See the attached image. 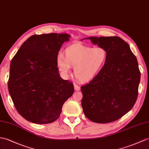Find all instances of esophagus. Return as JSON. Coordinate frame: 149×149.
<instances>
[{
  "label": "esophagus",
  "instance_id": "esophagus-1",
  "mask_svg": "<svg viewBox=\"0 0 149 149\" xmlns=\"http://www.w3.org/2000/svg\"><path fill=\"white\" fill-rule=\"evenodd\" d=\"M74 86L75 91H79V90H80V89H81L80 86H79L77 85V84H74Z\"/></svg>",
  "mask_w": 149,
  "mask_h": 149
}]
</instances>
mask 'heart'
<instances>
[{"mask_svg":"<svg viewBox=\"0 0 149 149\" xmlns=\"http://www.w3.org/2000/svg\"><path fill=\"white\" fill-rule=\"evenodd\" d=\"M56 58V67L63 77L70 73L72 67L74 73L79 81L86 82L91 81L101 71L107 60V51L102 47L85 46L74 44L68 46Z\"/></svg>","mask_w":149,"mask_h":149,"instance_id":"heart-1","label":"heart"}]
</instances>
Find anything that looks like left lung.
Wrapping results in <instances>:
<instances>
[{"mask_svg": "<svg viewBox=\"0 0 149 149\" xmlns=\"http://www.w3.org/2000/svg\"><path fill=\"white\" fill-rule=\"evenodd\" d=\"M84 39L104 48L107 56L99 74L89 84L81 86L83 112L94 123L115 121L128 112L136 101L140 81L136 58L119 37Z\"/></svg>", "mask_w": 149, "mask_h": 149, "instance_id": "left-lung-1", "label": "left lung"}]
</instances>
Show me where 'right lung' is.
Instances as JSON below:
<instances>
[{
  "label": "right lung",
  "instance_id": "add662e5",
  "mask_svg": "<svg viewBox=\"0 0 149 149\" xmlns=\"http://www.w3.org/2000/svg\"><path fill=\"white\" fill-rule=\"evenodd\" d=\"M67 33L30 37L10 64L8 89L17 111L35 124H48L60 117L63 103L74 92V85L60 77L56 58Z\"/></svg>",
  "mask_w": 149,
  "mask_h": 149
}]
</instances>
